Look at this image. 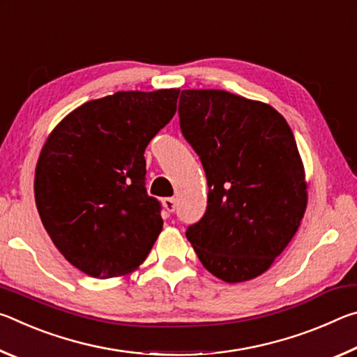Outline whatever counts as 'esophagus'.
<instances>
[{
    "instance_id": "1",
    "label": "esophagus",
    "mask_w": 357,
    "mask_h": 357,
    "mask_svg": "<svg viewBox=\"0 0 357 357\" xmlns=\"http://www.w3.org/2000/svg\"><path fill=\"white\" fill-rule=\"evenodd\" d=\"M164 208L168 211V213H174V209H176V200L174 198H164Z\"/></svg>"
}]
</instances>
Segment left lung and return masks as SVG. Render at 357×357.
Instances as JSON below:
<instances>
[{"mask_svg": "<svg viewBox=\"0 0 357 357\" xmlns=\"http://www.w3.org/2000/svg\"><path fill=\"white\" fill-rule=\"evenodd\" d=\"M181 132L208 181V206L185 229L204 268L228 283L269 269L298 231L307 184L282 114L222 89H184Z\"/></svg>", "mask_w": 357, "mask_h": 357, "instance_id": "1", "label": "left lung"}]
</instances>
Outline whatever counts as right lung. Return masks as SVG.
I'll use <instances>...</instances> for the list:
<instances>
[{"label": "right lung", "instance_id": "obj_1", "mask_svg": "<svg viewBox=\"0 0 357 357\" xmlns=\"http://www.w3.org/2000/svg\"><path fill=\"white\" fill-rule=\"evenodd\" d=\"M179 89L118 91L78 107L40 151L34 197L64 258L108 279L138 268L162 231L144 187L148 143L176 113Z\"/></svg>", "mask_w": 357, "mask_h": 357}]
</instances>
